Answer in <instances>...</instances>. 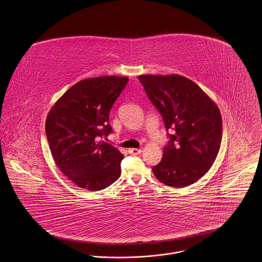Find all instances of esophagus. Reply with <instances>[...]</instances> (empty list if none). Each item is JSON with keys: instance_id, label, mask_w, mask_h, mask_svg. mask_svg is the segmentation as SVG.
<instances>
[{"instance_id": "esophagus-1", "label": "esophagus", "mask_w": 262, "mask_h": 262, "mask_svg": "<svg viewBox=\"0 0 262 262\" xmlns=\"http://www.w3.org/2000/svg\"><path fill=\"white\" fill-rule=\"evenodd\" d=\"M128 152L129 154H134V155H138V154H140L142 152V150L141 149H139V148H130L129 150H128Z\"/></svg>"}]
</instances>
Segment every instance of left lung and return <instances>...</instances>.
<instances>
[{"mask_svg": "<svg viewBox=\"0 0 262 262\" xmlns=\"http://www.w3.org/2000/svg\"><path fill=\"white\" fill-rule=\"evenodd\" d=\"M149 100L160 112L169 135L155 177L174 188L194 184L212 167L219 154L223 123L215 102L190 79L178 75H139Z\"/></svg>", "mask_w": 262, "mask_h": 262, "instance_id": "obj_1", "label": "left lung"}]
</instances>
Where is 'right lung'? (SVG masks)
Masks as SVG:
<instances>
[{"instance_id": "obj_1", "label": "right lung", "mask_w": 262, "mask_h": 262, "mask_svg": "<svg viewBox=\"0 0 262 262\" xmlns=\"http://www.w3.org/2000/svg\"><path fill=\"white\" fill-rule=\"evenodd\" d=\"M127 81L114 75L81 80L47 115L46 133L53 160L79 188L100 191L121 176L123 154L97 139L111 134L110 111Z\"/></svg>"}]
</instances>
